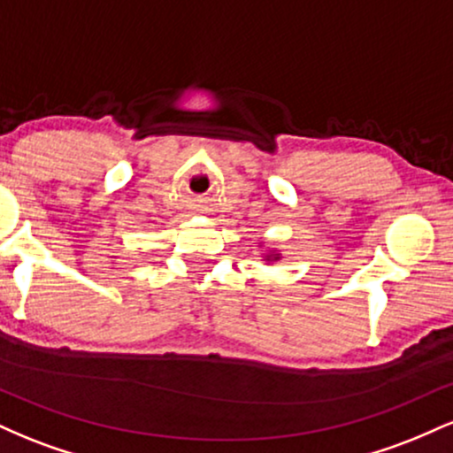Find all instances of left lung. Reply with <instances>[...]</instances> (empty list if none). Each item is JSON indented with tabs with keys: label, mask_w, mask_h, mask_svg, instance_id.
<instances>
[{
	"label": "left lung",
	"mask_w": 453,
	"mask_h": 453,
	"mask_svg": "<svg viewBox=\"0 0 453 453\" xmlns=\"http://www.w3.org/2000/svg\"><path fill=\"white\" fill-rule=\"evenodd\" d=\"M274 259H277V257H274Z\"/></svg>",
	"instance_id": "8db88e82"
}]
</instances>
